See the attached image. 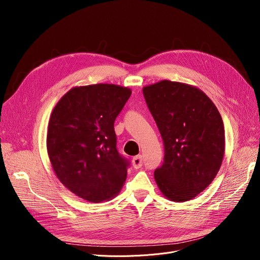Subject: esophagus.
Wrapping results in <instances>:
<instances>
[{
	"mask_svg": "<svg viewBox=\"0 0 260 260\" xmlns=\"http://www.w3.org/2000/svg\"><path fill=\"white\" fill-rule=\"evenodd\" d=\"M133 167L135 169H140L142 167V163H143V159H142V156L141 155H138L133 158Z\"/></svg>",
	"mask_w": 260,
	"mask_h": 260,
	"instance_id": "34e87169",
	"label": "esophagus"
}]
</instances>
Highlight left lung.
<instances>
[{
  "mask_svg": "<svg viewBox=\"0 0 260 260\" xmlns=\"http://www.w3.org/2000/svg\"><path fill=\"white\" fill-rule=\"evenodd\" d=\"M143 94L165 143L154 177L175 202L195 198L214 180L224 155V126L212 100L196 86L162 80Z\"/></svg>",
  "mask_w": 260,
  "mask_h": 260,
  "instance_id": "1",
  "label": "left lung"
}]
</instances>
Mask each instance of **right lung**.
<instances>
[{"label": "right lung", "mask_w": 260, "mask_h": 260, "mask_svg": "<svg viewBox=\"0 0 260 260\" xmlns=\"http://www.w3.org/2000/svg\"><path fill=\"white\" fill-rule=\"evenodd\" d=\"M132 90L115 84L76 86L52 109L46 146L61 183L75 195L99 203L124 184L129 162L119 155L114 123Z\"/></svg>", "instance_id": "right-lung-1"}]
</instances>
